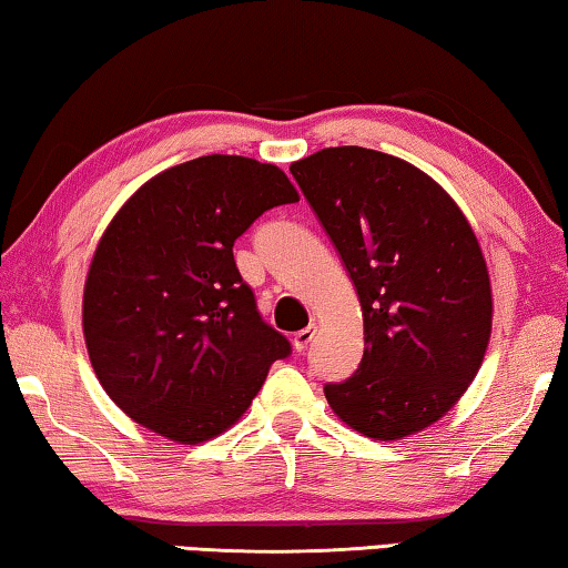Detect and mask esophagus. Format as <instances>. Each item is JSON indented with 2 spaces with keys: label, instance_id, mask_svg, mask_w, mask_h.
<instances>
[{
  "label": "esophagus",
  "instance_id": "1",
  "mask_svg": "<svg viewBox=\"0 0 568 568\" xmlns=\"http://www.w3.org/2000/svg\"><path fill=\"white\" fill-rule=\"evenodd\" d=\"M314 335H317V327H314V325L300 329V333L294 335V351H296V353H304V351H307V347L312 345Z\"/></svg>",
  "mask_w": 568,
  "mask_h": 568
}]
</instances>
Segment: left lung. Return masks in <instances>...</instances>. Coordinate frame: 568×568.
<instances>
[{"label":"left lung","mask_w":568,"mask_h":568,"mask_svg":"<svg viewBox=\"0 0 568 568\" xmlns=\"http://www.w3.org/2000/svg\"><path fill=\"white\" fill-rule=\"evenodd\" d=\"M290 170L363 310V361L327 383V404L378 442L426 429L469 388L490 343V274L473 225L439 182L394 154L327 146Z\"/></svg>","instance_id":"obj_1"}]
</instances>
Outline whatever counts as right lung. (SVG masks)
<instances>
[{"label": "right lung", "instance_id": "1", "mask_svg": "<svg viewBox=\"0 0 568 568\" xmlns=\"http://www.w3.org/2000/svg\"><path fill=\"white\" fill-rule=\"evenodd\" d=\"M276 164L207 154L154 174L103 231L83 286L93 373L129 418L178 444L239 422L290 339L261 320L233 243L296 203Z\"/></svg>", "mask_w": 568, "mask_h": 568}]
</instances>
